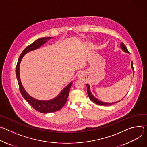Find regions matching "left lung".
I'll list each match as a JSON object with an SVG mask.
<instances>
[{"instance_id": "left-lung-1", "label": "left lung", "mask_w": 147, "mask_h": 147, "mask_svg": "<svg viewBox=\"0 0 147 147\" xmlns=\"http://www.w3.org/2000/svg\"><path fill=\"white\" fill-rule=\"evenodd\" d=\"M120 47L121 48V50L125 52V53H129V51H128L127 47H125V45L124 44L123 42H121L120 44ZM131 68H132V69L133 71V73L134 72V68H133V62H131ZM86 86H87V92H88V96L89 97V99L93 101L94 103H95L97 105H102V106H109V105H113L114 103H118L119 102L120 100L118 101V102H115V103H106V102H103L102 101H100V100L97 99V98H96V97L92 94V93H91L90 92V86L88 84H86Z\"/></svg>"}]
</instances>
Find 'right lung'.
Returning <instances> with one entry per match:
<instances>
[{
    "label": "right lung",
    "instance_id": "add662e5",
    "mask_svg": "<svg viewBox=\"0 0 147 147\" xmlns=\"http://www.w3.org/2000/svg\"><path fill=\"white\" fill-rule=\"evenodd\" d=\"M51 38L52 37L40 38L35 41L34 42H32V44L27 46L20 54L16 68V78H17L18 81L19 89L22 96L34 109L42 113H49L57 111L60 110L63 106V105H65L68 97L71 87L72 85V82L69 84L53 99L50 100H40L36 99L27 93L22 85L20 78V65L22 58L26 54L28 53L31 51L35 50L36 49L39 48L41 46L47 42L48 40L51 39Z\"/></svg>",
    "mask_w": 147,
    "mask_h": 147
}]
</instances>
